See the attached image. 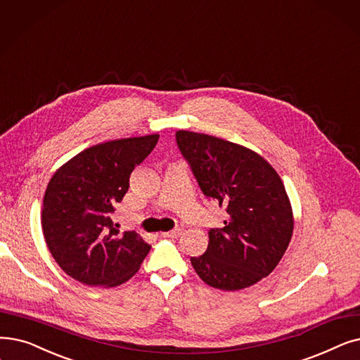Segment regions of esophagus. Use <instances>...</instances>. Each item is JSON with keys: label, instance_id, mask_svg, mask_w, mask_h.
<instances>
[{"label": "esophagus", "instance_id": "esophagus-1", "mask_svg": "<svg viewBox=\"0 0 360 360\" xmlns=\"http://www.w3.org/2000/svg\"><path fill=\"white\" fill-rule=\"evenodd\" d=\"M182 233V229H174V231H167V232H162L163 237H167V238H178Z\"/></svg>", "mask_w": 360, "mask_h": 360}]
</instances>
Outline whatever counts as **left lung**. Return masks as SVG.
Instances as JSON below:
<instances>
[{"instance_id":"left-lung-1","label":"left lung","mask_w":360,"mask_h":360,"mask_svg":"<svg viewBox=\"0 0 360 360\" xmlns=\"http://www.w3.org/2000/svg\"><path fill=\"white\" fill-rule=\"evenodd\" d=\"M176 141L201 191L229 214L209 231L206 253L191 257L197 275L213 288L237 291L268 276L283 259L294 229L283 179L253 150L207 134L179 129Z\"/></svg>"}]
</instances>
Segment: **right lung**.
<instances>
[{
  "label": "right lung",
  "instance_id": "right-lung-1",
  "mask_svg": "<svg viewBox=\"0 0 360 360\" xmlns=\"http://www.w3.org/2000/svg\"><path fill=\"white\" fill-rule=\"evenodd\" d=\"M158 139L151 134L92 146L54 172L44 194L42 232L54 260L73 279L108 288L141 268L151 247L135 231L115 228L112 213Z\"/></svg>",
  "mask_w": 360,
  "mask_h": 360
}]
</instances>
